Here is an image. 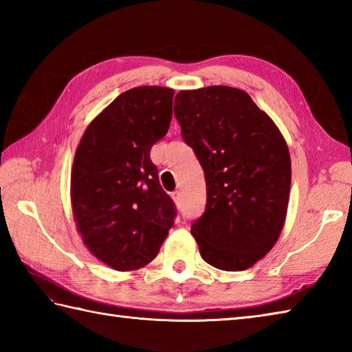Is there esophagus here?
Instances as JSON below:
<instances>
[{"instance_id":"1","label":"esophagus","mask_w":352,"mask_h":352,"mask_svg":"<svg viewBox=\"0 0 352 352\" xmlns=\"http://www.w3.org/2000/svg\"><path fill=\"white\" fill-rule=\"evenodd\" d=\"M170 197H172V199H174V201H175V203L178 204V203H180L182 193H180V192H178V190H175V192H172V193H170Z\"/></svg>"}]
</instances>
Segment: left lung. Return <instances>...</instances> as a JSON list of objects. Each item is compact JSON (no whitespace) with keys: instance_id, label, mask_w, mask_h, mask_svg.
I'll return each instance as SVG.
<instances>
[{"instance_id":"left-lung-1","label":"left lung","mask_w":352,"mask_h":352,"mask_svg":"<svg viewBox=\"0 0 352 352\" xmlns=\"http://www.w3.org/2000/svg\"><path fill=\"white\" fill-rule=\"evenodd\" d=\"M174 113L204 169L207 204L192 223L201 257L245 271L278 241L290 190V155L274 121L236 87L182 91Z\"/></svg>"}]
</instances>
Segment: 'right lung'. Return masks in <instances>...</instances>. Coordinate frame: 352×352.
Here are the masks:
<instances>
[{
  "label": "right lung",
  "mask_w": 352,
  "mask_h": 352,
  "mask_svg": "<svg viewBox=\"0 0 352 352\" xmlns=\"http://www.w3.org/2000/svg\"><path fill=\"white\" fill-rule=\"evenodd\" d=\"M174 91L140 86L89 124L74 157L72 213L85 245L116 271L148 265L174 226L177 208L149 159L168 133Z\"/></svg>",
  "instance_id": "add662e5"
}]
</instances>
